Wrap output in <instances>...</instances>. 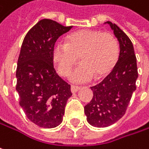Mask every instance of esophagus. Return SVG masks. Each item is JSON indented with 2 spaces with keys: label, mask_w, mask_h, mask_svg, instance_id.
<instances>
[{
  "label": "esophagus",
  "mask_w": 149,
  "mask_h": 149,
  "mask_svg": "<svg viewBox=\"0 0 149 149\" xmlns=\"http://www.w3.org/2000/svg\"><path fill=\"white\" fill-rule=\"evenodd\" d=\"M79 90H80V87H79V86H75V85H72V86H71V91H72V93L77 92Z\"/></svg>",
  "instance_id": "obj_1"
}]
</instances>
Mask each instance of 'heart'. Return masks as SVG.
<instances>
[{
  "label": "heart",
  "instance_id": "1",
  "mask_svg": "<svg viewBox=\"0 0 149 149\" xmlns=\"http://www.w3.org/2000/svg\"><path fill=\"white\" fill-rule=\"evenodd\" d=\"M119 53V43L113 34L84 29L67 35L65 44L58 42L53 45L52 58L58 72L67 76L78 57L81 63L70 74V80L85 83L95 76L101 78L110 73L117 64Z\"/></svg>",
  "mask_w": 149,
  "mask_h": 149
}]
</instances>
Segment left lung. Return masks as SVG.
<instances>
[{"instance_id":"1","label":"left lung","mask_w":149,"mask_h":149,"mask_svg":"<svg viewBox=\"0 0 149 149\" xmlns=\"http://www.w3.org/2000/svg\"><path fill=\"white\" fill-rule=\"evenodd\" d=\"M105 23L110 26L119 41L120 53L113 71L100 84L91 87L93 97L84 106L87 122L97 128L110 126L124 116L138 77L136 57L130 39L116 24Z\"/></svg>"}]
</instances>
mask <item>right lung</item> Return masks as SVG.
<instances>
[{"label":"right lung","instance_id":"add662e5","mask_svg":"<svg viewBox=\"0 0 149 149\" xmlns=\"http://www.w3.org/2000/svg\"><path fill=\"white\" fill-rule=\"evenodd\" d=\"M72 26L49 19L34 25L25 36L18 58L16 91L19 105L34 124L46 129L63 121L71 85L57 74L52 50L57 40Z\"/></svg>","mask_w":149,"mask_h":149}]
</instances>
